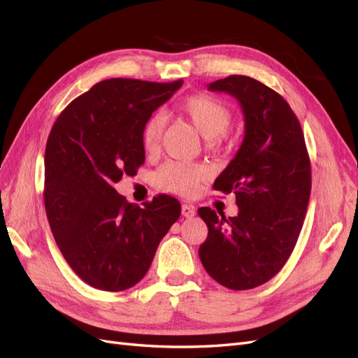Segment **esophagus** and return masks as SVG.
I'll list each match as a JSON object with an SVG mask.
<instances>
[{"label":"esophagus","instance_id":"esophagus-1","mask_svg":"<svg viewBox=\"0 0 358 358\" xmlns=\"http://www.w3.org/2000/svg\"><path fill=\"white\" fill-rule=\"evenodd\" d=\"M195 207L193 206H189V203H182V207H181V214L182 216H185L186 219H190V217H193L195 216Z\"/></svg>","mask_w":358,"mask_h":358}]
</instances>
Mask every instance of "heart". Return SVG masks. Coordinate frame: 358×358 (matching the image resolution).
<instances>
[{
  "instance_id": "1",
  "label": "heart",
  "mask_w": 358,
  "mask_h": 358,
  "mask_svg": "<svg viewBox=\"0 0 358 358\" xmlns=\"http://www.w3.org/2000/svg\"><path fill=\"white\" fill-rule=\"evenodd\" d=\"M178 114L186 118L195 127L199 135L208 139V144H214L228 130L231 124L229 108L207 94H193L186 97L177 106ZM165 121L159 114L148 117L141 131L142 145L145 151L155 152L160 147ZM207 177L202 166L187 165L181 162H169L157 172V185L169 192L190 195L199 186V182Z\"/></svg>"
}]
</instances>
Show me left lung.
Instances as JSON below:
<instances>
[{
  "label": "left lung",
  "instance_id": "1",
  "mask_svg": "<svg viewBox=\"0 0 358 358\" xmlns=\"http://www.w3.org/2000/svg\"><path fill=\"white\" fill-rule=\"evenodd\" d=\"M208 90L240 101L244 139L213 186L236 193L238 214L198 210L208 227L199 258L223 287L252 289L282 270L299 240L310 196V160L299 118L274 90L243 75L219 79Z\"/></svg>",
  "mask_w": 358,
  "mask_h": 358
}]
</instances>
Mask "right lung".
Wrapping results in <instances>:
<instances>
[{"mask_svg":"<svg viewBox=\"0 0 358 358\" xmlns=\"http://www.w3.org/2000/svg\"><path fill=\"white\" fill-rule=\"evenodd\" d=\"M182 85L106 79L61 112L45 151V208L64 259L101 291H124L147 274L180 202L159 195L144 207L114 185L145 162L144 122Z\"/></svg>","mask_w":358,"mask_h":358,"instance_id":"1","label":"right lung"}]
</instances>
